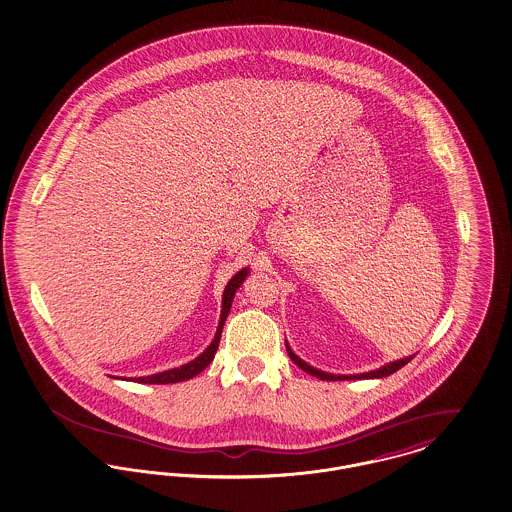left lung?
<instances>
[{
	"label": "left lung",
	"instance_id": "1",
	"mask_svg": "<svg viewBox=\"0 0 512 512\" xmlns=\"http://www.w3.org/2000/svg\"><path fill=\"white\" fill-rule=\"evenodd\" d=\"M285 347H287V353H289L291 361H293L297 367H301L305 373L316 376V378H320V380H357V378L361 380V378H384V376L396 373L398 369H402L404 365H408L409 361L413 359V355H409V357L398 359V361H392V363H388V365H384V367H380V369H376V371H369V373H363V375H330V373H324V371H318V369L310 367V365L305 363L301 357H297V355L293 353V349L289 347V343H287V341H285Z\"/></svg>",
	"mask_w": 512,
	"mask_h": 512
}]
</instances>
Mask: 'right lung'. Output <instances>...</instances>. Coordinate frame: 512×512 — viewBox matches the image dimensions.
Here are the masks:
<instances>
[{"mask_svg": "<svg viewBox=\"0 0 512 512\" xmlns=\"http://www.w3.org/2000/svg\"><path fill=\"white\" fill-rule=\"evenodd\" d=\"M250 272V268H242L239 273H235L231 277V281L227 283L225 291H223V308H221V318H219V326H217V332H215V338L207 345L202 355H198L194 361L182 365V367H176V369H169L165 373H157V375L151 376H139V378H132L134 382H141V384H172V382H182V380H188V378H194L196 375H200L204 371L205 367L213 361L215 357V351L219 347V340H221V332H223V324L229 316V310L233 305V297L237 293L242 281L246 279V275Z\"/></svg>", "mask_w": 512, "mask_h": 512, "instance_id": "right-lung-1", "label": "right lung"}]
</instances>
